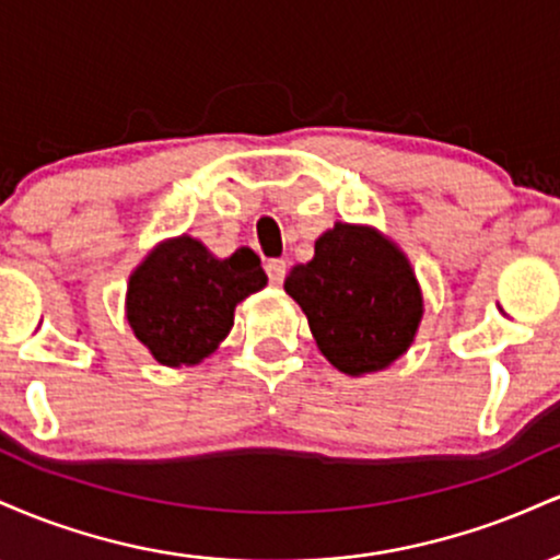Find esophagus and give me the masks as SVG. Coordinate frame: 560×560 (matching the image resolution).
<instances>
[{
  "instance_id": "obj_1",
  "label": "esophagus",
  "mask_w": 560,
  "mask_h": 560,
  "mask_svg": "<svg viewBox=\"0 0 560 560\" xmlns=\"http://www.w3.org/2000/svg\"><path fill=\"white\" fill-rule=\"evenodd\" d=\"M266 273H268V281H271L273 287H279L287 276V262L284 260H268Z\"/></svg>"
}]
</instances>
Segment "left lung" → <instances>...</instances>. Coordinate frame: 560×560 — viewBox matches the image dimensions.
<instances>
[{
    "label": "left lung",
    "mask_w": 560,
    "mask_h": 560,
    "mask_svg": "<svg viewBox=\"0 0 560 560\" xmlns=\"http://www.w3.org/2000/svg\"><path fill=\"white\" fill-rule=\"evenodd\" d=\"M284 289L342 374L387 369L419 329V281L400 249L374 229L337 223L316 242L313 260L289 271Z\"/></svg>",
    "instance_id": "left-lung-1"
}]
</instances>
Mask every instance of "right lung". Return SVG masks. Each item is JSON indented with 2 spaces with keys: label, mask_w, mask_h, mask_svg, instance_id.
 I'll return each instance as SVG.
<instances>
[{
  "label": "right lung",
  "mask_w": 560,
  "mask_h": 560,
  "mask_svg": "<svg viewBox=\"0 0 560 560\" xmlns=\"http://www.w3.org/2000/svg\"><path fill=\"white\" fill-rule=\"evenodd\" d=\"M268 284L260 258L242 247L218 260L191 236L160 244L128 281V324L158 363L195 365L226 339L234 307Z\"/></svg>",
  "instance_id": "obj_1"
}]
</instances>
